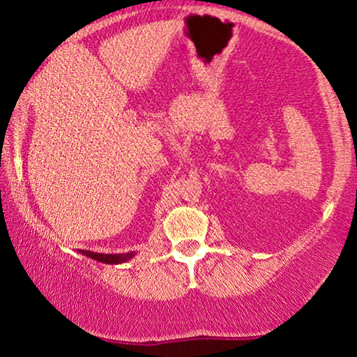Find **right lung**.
Instances as JSON below:
<instances>
[{
	"instance_id": "right-lung-1",
	"label": "right lung",
	"mask_w": 357,
	"mask_h": 357,
	"mask_svg": "<svg viewBox=\"0 0 357 357\" xmlns=\"http://www.w3.org/2000/svg\"><path fill=\"white\" fill-rule=\"evenodd\" d=\"M80 252L85 254L90 259L98 260V262H103V264H123L134 255V252H128V254H98V252H90V250H80Z\"/></svg>"
}]
</instances>
